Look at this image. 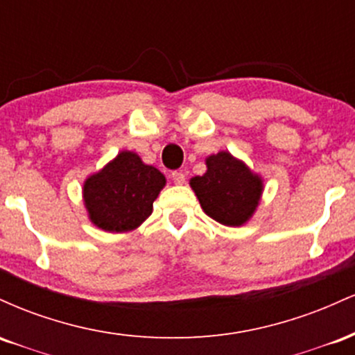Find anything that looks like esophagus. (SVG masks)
Instances as JSON below:
<instances>
[{"label":"esophagus","instance_id":"obj_1","mask_svg":"<svg viewBox=\"0 0 355 355\" xmlns=\"http://www.w3.org/2000/svg\"><path fill=\"white\" fill-rule=\"evenodd\" d=\"M172 178H173V182L177 183V185H182V183H185V175H183L182 172H173Z\"/></svg>","mask_w":355,"mask_h":355}]
</instances>
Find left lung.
I'll list each match as a JSON object with an SVG mask.
<instances>
[{
  "label": "left lung",
  "instance_id": "8db88e82",
  "mask_svg": "<svg viewBox=\"0 0 355 355\" xmlns=\"http://www.w3.org/2000/svg\"><path fill=\"white\" fill-rule=\"evenodd\" d=\"M205 165L207 172L190 180L202 210L222 225H245L262 198V177L225 150L209 155Z\"/></svg>",
  "mask_w": 355,
  "mask_h": 355
}]
</instances>
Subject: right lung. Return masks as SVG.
<instances>
[{
  "instance_id": "obj_1",
  "label": "right lung",
  "mask_w": 355,
  "mask_h": 355,
  "mask_svg": "<svg viewBox=\"0 0 355 355\" xmlns=\"http://www.w3.org/2000/svg\"><path fill=\"white\" fill-rule=\"evenodd\" d=\"M165 175L123 150L83 183L89 222L112 234L138 229L152 215L153 202L165 187Z\"/></svg>"
}]
</instances>
